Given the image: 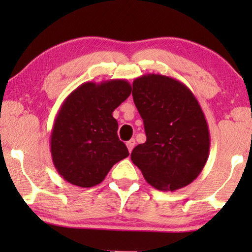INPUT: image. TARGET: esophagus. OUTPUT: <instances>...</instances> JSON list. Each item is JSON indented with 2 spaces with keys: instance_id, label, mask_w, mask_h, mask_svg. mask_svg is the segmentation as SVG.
<instances>
[{
  "instance_id": "1",
  "label": "esophagus",
  "mask_w": 252,
  "mask_h": 252,
  "mask_svg": "<svg viewBox=\"0 0 252 252\" xmlns=\"http://www.w3.org/2000/svg\"><path fill=\"white\" fill-rule=\"evenodd\" d=\"M135 144H136V142H135L134 138H131V140H130V141H128V142H126V147H128V150H129V152H131V150L134 149Z\"/></svg>"
}]
</instances>
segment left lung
I'll return each mask as SVG.
<instances>
[{
    "label": "left lung",
    "instance_id": "left-lung-1",
    "mask_svg": "<svg viewBox=\"0 0 252 252\" xmlns=\"http://www.w3.org/2000/svg\"><path fill=\"white\" fill-rule=\"evenodd\" d=\"M132 98L143 120L147 141L131 161L156 189L173 192L193 182L210 154L206 118L192 91L162 74H143L132 83Z\"/></svg>",
    "mask_w": 252,
    "mask_h": 252
}]
</instances>
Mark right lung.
I'll list each match as a JSON object with an SVG mask.
<instances>
[{
	"label": "right lung",
	"instance_id": "right-lung-1",
	"mask_svg": "<svg viewBox=\"0 0 252 252\" xmlns=\"http://www.w3.org/2000/svg\"><path fill=\"white\" fill-rule=\"evenodd\" d=\"M131 94L126 79L88 82L72 91L58 111L51 154L60 176L78 187L100 184L115 163L129 155L112 116Z\"/></svg>",
	"mask_w": 252,
	"mask_h": 252
}]
</instances>
